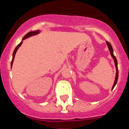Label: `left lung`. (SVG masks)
<instances>
[{
  "mask_svg": "<svg viewBox=\"0 0 129 129\" xmlns=\"http://www.w3.org/2000/svg\"><path fill=\"white\" fill-rule=\"evenodd\" d=\"M107 44L108 45V47H109V50H110V54H111L112 57V58H114V62H115V67H116V75H115V82H114V85H113L112 87V89H113L114 88V87H115V85H116L117 82V80H118V76H119V71H118V67H117V60L116 59V57H115V55H114V53H113V49H112V47L111 44H110V43L109 42L107 41L106 42Z\"/></svg>",
  "mask_w": 129,
  "mask_h": 129,
  "instance_id": "obj_1",
  "label": "left lung"
}]
</instances>
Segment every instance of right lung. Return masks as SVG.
<instances>
[{
	"label": "right lung",
	"mask_w": 129,
	"mask_h": 129,
	"mask_svg": "<svg viewBox=\"0 0 129 129\" xmlns=\"http://www.w3.org/2000/svg\"><path fill=\"white\" fill-rule=\"evenodd\" d=\"M39 32H40V31H39V30H36V31H34V32H28V33H27V34H26L25 36H24V38L22 39V40H24V39H25L28 38V37H31V36H36V35L38 34L39 33ZM22 42H20V44H19V45H18L16 47H15V50H14V52H13V55H12V62H11V67H12V66L13 62H14V57H15V54H16V52H17V50H18V49H19V47H20V45H22Z\"/></svg>",
	"instance_id": "right-lung-1"
}]
</instances>
